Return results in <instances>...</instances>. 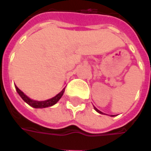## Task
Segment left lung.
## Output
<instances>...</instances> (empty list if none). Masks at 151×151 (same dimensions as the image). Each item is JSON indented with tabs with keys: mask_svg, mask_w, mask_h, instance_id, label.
Masks as SVG:
<instances>
[{
	"mask_svg": "<svg viewBox=\"0 0 151 151\" xmlns=\"http://www.w3.org/2000/svg\"><path fill=\"white\" fill-rule=\"evenodd\" d=\"M94 109H95V110H96V111L98 112V113H99V114H103V113H102V112L100 111V110H99V109H98L97 108H95V107H94Z\"/></svg>",
	"mask_w": 151,
	"mask_h": 151,
	"instance_id": "8db88e82",
	"label": "left lung"
}]
</instances>
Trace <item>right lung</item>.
Returning <instances> with one entry per match:
<instances>
[{"mask_svg":"<svg viewBox=\"0 0 151 151\" xmlns=\"http://www.w3.org/2000/svg\"><path fill=\"white\" fill-rule=\"evenodd\" d=\"M15 87H16V89H17V93H19V95L21 96V98H22L27 104H28L30 106L33 107V108H47V107H50L54 105L55 104L62 98L63 93L65 91V88H63L62 91L60 92L58 94H57V95L55 97H53V98H52V99H47V100H45V101H35V100H32V99H29L27 95H25L23 93V92L21 91L17 86H15Z\"/></svg>","mask_w":151,"mask_h":151,"instance_id":"obj_1","label":"right lung"}]
</instances>
